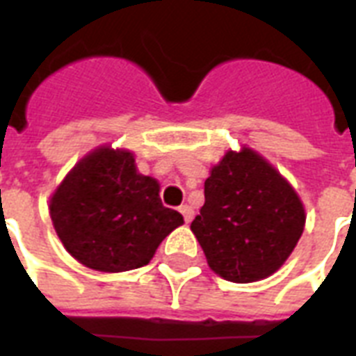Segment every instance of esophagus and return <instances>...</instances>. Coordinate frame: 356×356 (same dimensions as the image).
<instances>
[{"label":"esophagus","instance_id":"obj_1","mask_svg":"<svg viewBox=\"0 0 356 356\" xmlns=\"http://www.w3.org/2000/svg\"><path fill=\"white\" fill-rule=\"evenodd\" d=\"M179 211H181V214H183L184 222H186V223L192 222V218H194V211H192V207L183 205V207H181V209H179Z\"/></svg>","mask_w":356,"mask_h":356}]
</instances>
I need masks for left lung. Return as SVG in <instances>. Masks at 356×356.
<instances>
[{"instance_id":"1","label":"left lung","mask_w":356,"mask_h":356,"mask_svg":"<svg viewBox=\"0 0 356 356\" xmlns=\"http://www.w3.org/2000/svg\"><path fill=\"white\" fill-rule=\"evenodd\" d=\"M305 209L286 179L257 151H227L205 181L190 229L211 270L233 282L275 273L303 234Z\"/></svg>"}]
</instances>
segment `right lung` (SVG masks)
Segmentation results:
<instances>
[{
  "instance_id": "obj_1",
  "label": "right lung",
  "mask_w": 356,
  "mask_h": 356,
  "mask_svg": "<svg viewBox=\"0 0 356 356\" xmlns=\"http://www.w3.org/2000/svg\"><path fill=\"white\" fill-rule=\"evenodd\" d=\"M53 227L75 260L97 271H129L153 259L184 220L166 209L159 183L131 151L99 147L81 159L49 201Z\"/></svg>"
}]
</instances>
